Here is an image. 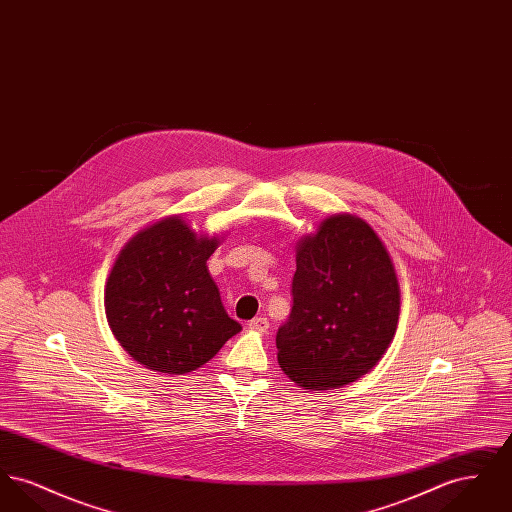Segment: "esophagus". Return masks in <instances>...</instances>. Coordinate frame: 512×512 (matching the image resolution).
<instances>
[{"mask_svg": "<svg viewBox=\"0 0 512 512\" xmlns=\"http://www.w3.org/2000/svg\"><path fill=\"white\" fill-rule=\"evenodd\" d=\"M249 330H253V332H259V334H265L268 330V320L265 317H257L253 318V320H249Z\"/></svg>", "mask_w": 512, "mask_h": 512, "instance_id": "obj_1", "label": "esophagus"}]
</instances>
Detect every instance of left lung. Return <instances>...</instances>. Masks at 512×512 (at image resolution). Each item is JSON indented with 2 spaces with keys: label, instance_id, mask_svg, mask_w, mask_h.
<instances>
[{
  "label": "left lung",
  "instance_id": "obj_1",
  "mask_svg": "<svg viewBox=\"0 0 512 512\" xmlns=\"http://www.w3.org/2000/svg\"><path fill=\"white\" fill-rule=\"evenodd\" d=\"M293 307L278 365L303 390H338L370 372L397 330L401 290L380 236L338 213L295 244Z\"/></svg>",
  "mask_w": 512,
  "mask_h": 512
}]
</instances>
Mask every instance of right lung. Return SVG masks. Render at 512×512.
Masks as SVG:
<instances>
[{"label": "right lung", "instance_id": "1", "mask_svg": "<svg viewBox=\"0 0 512 512\" xmlns=\"http://www.w3.org/2000/svg\"><path fill=\"white\" fill-rule=\"evenodd\" d=\"M220 240L171 215L119 251L105 282V317L134 361L161 374H186L242 330L224 311L207 268Z\"/></svg>", "mask_w": 512, "mask_h": 512}]
</instances>
